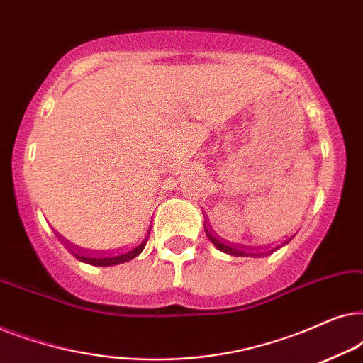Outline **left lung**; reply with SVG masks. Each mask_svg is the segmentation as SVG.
Wrapping results in <instances>:
<instances>
[{
    "label": "left lung",
    "mask_w": 363,
    "mask_h": 363,
    "mask_svg": "<svg viewBox=\"0 0 363 363\" xmlns=\"http://www.w3.org/2000/svg\"><path fill=\"white\" fill-rule=\"evenodd\" d=\"M206 236L210 238V241L218 247V250L223 251V252H226V255H233V256H251L252 255V252H247V251L242 250V247H231V246L225 245V242H221L220 240H216V238L213 236L211 233H208V231H206ZM246 250H247V247H246Z\"/></svg>",
    "instance_id": "8db88e82"
}]
</instances>
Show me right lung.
I'll return each mask as SVG.
<instances>
[{
	"mask_svg": "<svg viewBox=\"0 0 363 363\" xmlns=\"http://www.w3.org/2000/svg\"><path fill=\"white\" fill-rule=\"evenodd\" d=\"M148 235H150V231H148ZM147 238L140 242V245L133 246L132 250H127L125 252H117V255H96V256H81L76 252L74 256H76L77 259H81L82 262H87V264H92V266L122 264V262L130 261V259H133V257H137L138 255H140V252L143 251V247H145V245H147Z\"/></svg>",
	"mask_w": 363,
	"mask_h": 363,
	"instance_id": "obj_1",
	"label": "right lung"
}]
</instances>
